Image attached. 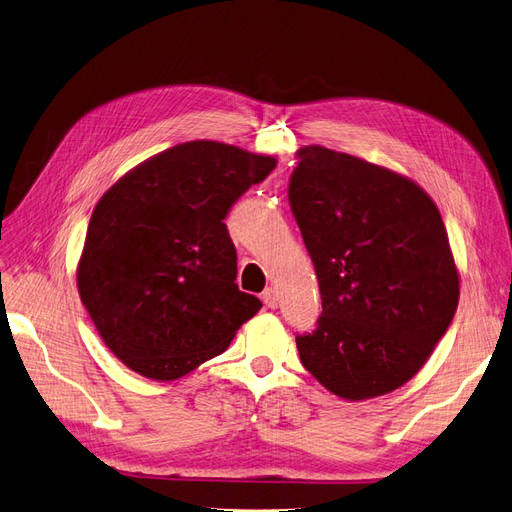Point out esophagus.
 I'll list each match as a JSON object with an SVG mask.
<instances>
[{"label":"esophagus","instance_id":"34e87169","mask_svg":"<svg viewBox=\"0 0 512 512\" xmlns=\"http://www.w3.org/2000/svg\"><path fill=\"white\" fill-rule=\"evenodd\" d=\"M261 299H263V303L268 305V307H278V293L274 291V288H265V291L261 293Z\"/></svg>","mask_w":512,"mask_h":512}]
</instances>
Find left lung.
Segmentation results:
<instances>
[{
    "mask_svg": "<svg viewBox=\"0 0 512 512\" xmlns=\"http://www.w3.org/2000/svg\"><path fill=\"white\" fill-rule=\"evenodd\" d=\"M288 203L314 261L322 316L297 335L301 364L335 395L408 383L446 335L460 284L448 232L412 180L345 152L305 146Z\"/></svg>",
    "mask_w": 512,
    "mask_h": 512,
    "instance_id": "8db88e82",
    "label": "left lung"
}]
</instances>
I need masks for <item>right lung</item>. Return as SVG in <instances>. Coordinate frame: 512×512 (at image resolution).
Here are the masks:
<instances>
[{"mask_svg": "<svg viewBox=\"0 0 512 512\" xmlns=\"http://www.w3.org/2000/svg\"><path fill=\"white\" fill-rule=\"evenodd\" d=\"M276 159L198 140L138 165L96 205L77 286L102 341L133 372L173 381L226 351L261 309L236 280L226 217Z\"/></svg>", "mask_w": 512, "mask_h": 512, "instance_id": "obj_1", "label": "right lung"}]
</instances>
